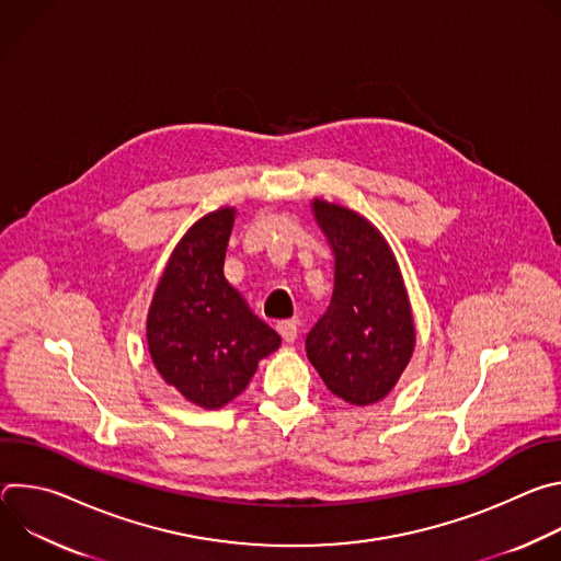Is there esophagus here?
<instances>
[{"label": "esophagus", "instance_id": "1", "mask_svg": "<svg viewBox=\"0 0 561 561\" xmlns=\"http://www.w3.org/2000/svg\"><path fill=\"white\" fill-rule=\"evenodd\" d=\"M277 333L282 335L284 342H295L297 340V322L295 319H284V322H277Z\"/></svg>", "mask_w": 561, "mask_h": 561}]
</instances>
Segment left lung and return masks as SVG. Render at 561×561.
<instances>
[{"mask_svg":"<svg viewBox=\"0 0 561 561\" xmlns=\"http://www.w3.org/2000/svg\"><path fill=\"white\" fill-rule=\"evenodd\" d=\"M335 255L329 310L306 335V355L329 390L368 407L402 377L415 351L409 293L383 234L359 213L312 199Z\"/></svg>","mask_w":561,"mask_h":561,"instance_id":"obj_1","label":"left lung"}]
</instances>
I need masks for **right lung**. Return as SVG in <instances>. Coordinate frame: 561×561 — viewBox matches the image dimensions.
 Returning <instances> with one entry per match:
<instances>
[{"label": "right lung", "mask_w": 561, "mask_h": 561, "mask_svg": "<svg viewBox=\"0 0 561 561\" xmlns=\"http://www.w3.org/2000/svg\"><path fill=\"white\" fill-rule=\"evenodd\" d=\"M234 208L197 219L175 247L146 319L152 364L191 404L221 409L242 392L282 337L224 277Z\"/></svg>", "instance_id": "add662e5"}]
</instances>
